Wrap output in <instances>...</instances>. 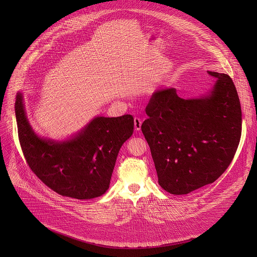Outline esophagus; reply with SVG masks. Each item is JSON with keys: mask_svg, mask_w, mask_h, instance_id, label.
Instances as JSON below:
<instances>
[{"mask_svg": "<svg viewBox=\"0 0 257 257\" xmlns=\"http://www.w3.org/2000/svg\"><path fill=\"white\" fill-rule=\"evenodd\" d=\"M142 127V119L140 117H134V129L140 131Z\"/></svg>", "mask_w": 257, "mask_h": 257, "instance_id": "1", "label": "esophagus"}]
</instances>
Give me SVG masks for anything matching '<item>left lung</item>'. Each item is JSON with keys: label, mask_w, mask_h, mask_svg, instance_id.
Wrapping results in <instances>:
<instances>
[{"label": "left lung", "mask_w": 257, "mask_h": 257, "mask_svg": "<svg viewBox=\"0 0 257 257\" xmlns=\"http://www.w3.org/2000/svg\"><path fill=\"white\" fill-rule=\"evenodd\" d=\"M214 78L204 97L182 99L176 88L155 91L146 107L142 131L150 147L158 183L185 195L214 182L232 161L241 134L237 91L226 74Z\"/></svg>", "instance_id": "left-lung-1"}]
</instances>
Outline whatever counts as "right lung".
<instances>
[{
    "label": "right lung",
    "instance_id": "add662e5",
    "mask_svg": "<svg viewBox=\"0 0 257 257\" xmlns=\"http://www.w3.org/2000/svg\"><path fill=\"white\" fill-rule=\"evenodd\" d=\"M16 116L20 144L32 172L54 192L79 200L100 197L108 190L118 151L134 128L131 114L97 116L69 140L40 138L27 118L22 92L17 94Z\"/></svg>",
    "mask_w": 257,
    "mask_h": 257
}]
</instances>
